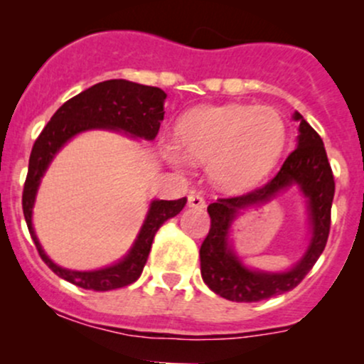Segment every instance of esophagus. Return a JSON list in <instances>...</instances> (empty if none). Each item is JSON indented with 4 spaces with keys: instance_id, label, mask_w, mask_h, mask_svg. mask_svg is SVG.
I'll list each match as a JSON object with an SVG mask.
<instances>
[{
    "instance_id": "34e87169",
    "label": "esophagus",
    "mask_w": 364,
    "mask_h": 364,
    "mask_svg": "<svg viewBox=\"0 0 364 364\" xmlns=\"http://www.w3.org/2000/svg\"><path fill=\"white\" fill-rule=\"evenodd\" d=\"M188 205L195 208H202L205 207V198H203L200 193H190L188 195Z\"/></svg>"
}]
</instances>
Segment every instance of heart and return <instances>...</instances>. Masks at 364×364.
Masks as SVG:
<instances>
[{"mask_svg":"<svg viewBox=\"0 0 364 364\" xmlns=\"http://www.w3.org/2000/svg\"><path fill=\"white\" fill-rule=\"evenodd\" d=\"M178 136L181 147L176 141L162 144L169 162L186 166V156L198 162L210 161L212 176L220 185L243 188L258 181L281 156L286 123L270 107L203 106L183 116Z\"/></svg>","mask_w":364,"mask_h":364,"instance_id":"heart-1","label":"heart"}]
</instances>
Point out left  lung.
<instances>
[{
	"mask_svg": "<svg viewBox=\"0 0 364 364\" xmlns=\"http://www.w3.org/2000/svg\"><path fill=\"white\" fill-rule=\"evenodd\" d=\"M298 147L287 156L282 168L265 185L253 188L243 195L220 196L207 207L210 229L200 246V270L203 282L215 294L229 301L255 303L294 289L306 277L327 245L330 232V210L336 193L332 168L318 133L299 112ZM291 184H298L309 198L312 220V245L304 260L284 274L253 273L240 265L227 246V229L240 208L268 200Z\"/></svg>",
	"mask_w": 364,
	"mask_h": 364,
	"instance_id": "left-lung-1",
	"label": "left lung"
}]
</instances>
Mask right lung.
I'll return each mask as SVG.
<instances>
[{
	"instance_id": "add662e5",
	"label": "right lung",
	"mask_w": 364,
	"mask_h": 364,
	"mask_svg": "<svg viewBox=\"0 0 364 364\" xmlns=\"http://www.w3.org/2000/svg\"><path fill=\"white\" fill-rule=\"evenodd\" d=\"M166 92L159 87L140 85L128 80H106L95 83L90 89L66 101L53 114L51 121L46 124L41 135L37 136L28 159V171L25 178L22 208L28 232L34 240L37 252L46 265L58 277L90 291H111L118 287L129 286L141 275L144 265L147 263L150 246L154 236L162 224L171 217L178 215L185 207L186 198L178 200H156L150 205L149 215L141 228L139 240L124 260L107 269L95 272H75L66 270L46 257L32 228V207L37 193L41 178L53 161L54 154L60 150L72 136L90 128L123 129L133 136L154 140L164 119Z\"/></svg>"
}]
</instances>
